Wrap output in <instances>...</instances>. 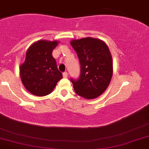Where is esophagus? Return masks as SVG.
Listing matches in <instances>:
<instances>
[{
	"label": "esophagus",
	"instance_id": "esophagus-1",
	"mask_svg": "<svg viewBox=\"0 0 149 149\" xmlns=\"http://www.w3.org/2000/svg\"><path fill=\"white\" fill-rule=\"evenodd\" d=\"M63 77H67V76H68L67 72H63Z\"/></svg>",
	"mask_w": 149,
	"mask_h": 149
}]
</instances>
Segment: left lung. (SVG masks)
Wrapping results in <instances>:
<instances>
[{
	"label": "left lung",
	"mask_w": 149,
	"mask_h": 149,
	"mask_svg": "<svg viewBox=\"0 0 149 149\" xmlns=\"http://www.w3.org/2000/svg\"><path fill=\"white\" fill-rule=\"evenodd\" d=\"M70 43L80 63L79 78H71L74 91L86 99H95L106 91L112 77V58L109 47L92 38L73 40Z\"/></svg>",
	"instance_id": "8db88e82"
}]
</instances>
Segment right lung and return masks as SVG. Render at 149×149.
Segmentation results:
<instances>
[{
  "mask_svg": "<svg viewBox=\"0 0 149 149\" xmlns=\"http://www.w3.org/2000/svg\"><path fill=\"white\" fill-rule=\"evenodd\" d=\"M58 44L57 40H38L26 51L25 61L20 65V75L24 87L32 95H49L63 78L52 54Z\"/></svg>",
  "mask_w": 149,
  "mask_h": 149,
  "instance_id": "add662e5",
  "label": "right lung"
}]
</instances>
